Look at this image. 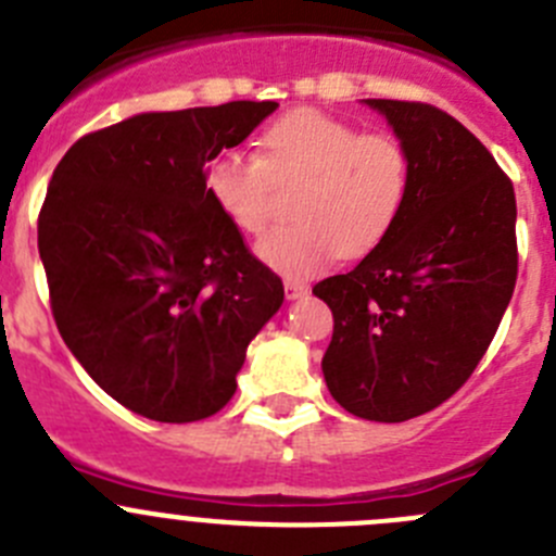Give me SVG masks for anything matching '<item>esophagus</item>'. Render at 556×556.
I'll use <instances>...</instances> for the list:
<instances>
[{
  "label": "esophagus",
  "mask_w": 556,
  "mask_h": 556,
  "mask_svg": "<svg viewBox=\"0 0 556 556\" xmlns=\"http://www.w3.org/2000/svg\"><path fill=\"white\" fill-rule=\"evenodd\" d=\"M307 285L299 282V279H288V282H285V295H288V299H302V295H307Z\"/></svg>",
  "instance_id": "1"
}]
</instances>
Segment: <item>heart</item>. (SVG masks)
<instances>
[{"label": "heart", "mask_w": 556, "mask_h": 556, "mask_svg": "<svg viewBox=\"0 0 556 556\" xmlns=\"http://www.w3.org/2000/svg\"><path fill=\"white\" fill-rule=\"evenodd\" d=\"M207 194L243 236H261L277 186L295 191L293 225L257 243L266 266L313 277L337 252L362 257L401 219L412 189V159L395 134L359 131L318 109L282 114L263 134V155L222 150L207 167Z\"/></svg>", "instance_id": "heart-1"}]
</instances>
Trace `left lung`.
Instances as JSON below:
<instances>
[{
    "mask_svg": "<svg viewBox=\"0 0 556 556\" xmlns=\"http://www.w3.org/2000/svg\"><path fill=\"white\" fill-rule=\"evenodd\" d=\"M412 159L401 219L349 274L313 288L334 315L331 397L406 422L453 397L494 340L518 277L516 191L489 148L422 101L367 98Z\"/></svg>",
    "mask_w": 556,
    "mask_h": 556,
    "instance_id": "8db88e82",
    "label": "left lung"
}]
</instances>
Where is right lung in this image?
<instances>
[{"instance_id":"add662e5","label":"right lung","mask_w":556,"mask_h":556,"mask_svg":"<svg viewBox=\"0 0 556 556\" xmlns=\"http://www.w3.org/2000/svg\"><path fill=\"white\" fill-rule=\"evenodd\" d=\"M277 101L148 112L85 134L51 175L38 249L51 315L92 381L155 422L214 417L282 279L207 194V167Z\"/></svg>"}]
</instances>
